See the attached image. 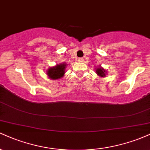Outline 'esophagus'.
I'll use <instances>...</instances> for the list:
<instances>
[{
    "mask_svg": "<svg viewBox=\"0 0 150 150\" xmlns=\"http://www.w3.org/2000/svg\"><path fill=\"white\" fill-rule=\"evenodd\" d=\"M84 61V58H78V61L79 62H83Z\"/></svg>",
    "mask_w": 150,
    "mask_h": 150,
    "instance_id": "obj_1",
    "label": "esophagus"
}]
</instances>
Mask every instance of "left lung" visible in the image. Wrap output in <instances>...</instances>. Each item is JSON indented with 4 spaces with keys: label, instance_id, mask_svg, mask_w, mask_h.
<instances>
[{
    "label": "left lung",
    "instance_id": "left-lung-1",
    "mask_svg": "<svg viewBox=\"0 0 150 150\" xmlns=\"http://www.w3.org/2000/svg\"><path fill=\"white\" fill-rule=\"evenodd\" d=\"M95 70H96V73H97V75L98 76L101 77H106V74H107L106 70H105L104 68H103L101 65H99V66L98 67H96Z\"/></svg>",
    "mask_w": 150,
    "mask_h": 150
}]
</instances>
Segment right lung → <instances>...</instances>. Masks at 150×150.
<instances>
[{
  "label": "right lung",
  "mask_w": 150,
  "mask_h": 150,
  "mask_svg": "<svg viewBox=\"0 0 150 150\" xmlns=\"http://www.w3.org/2000/svg\"><path fill=\"white\" fill-rule=\"evenodd\" d=\"M68 64L65 63H61L56 64L55 66L50 67L46 70V75L51 80H58L64 76L65 73V68Z\"/></svg>",
  "instance_id": "add662e5"
}]
</instances>
